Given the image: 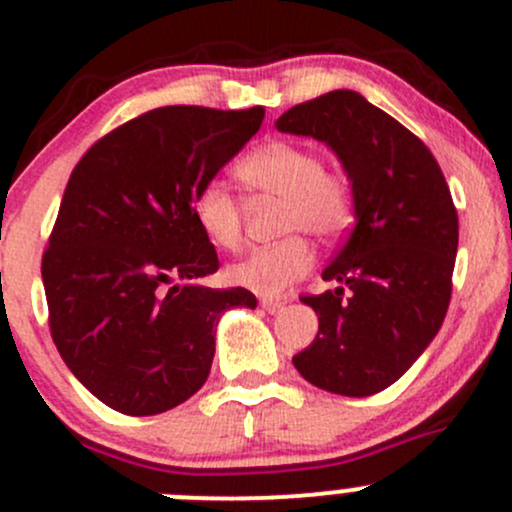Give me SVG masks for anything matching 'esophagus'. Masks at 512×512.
Instances as JSON below:
<instances>
[{
	"label": "esophagus",
	"mask_w": 512,
	"mask_h": 512,
	"mask_svg": "<svg viewBox=\"0 0 512 512\" xmlns=\"http://www.w3.org/2000/svg\"><path fill=\"white\" fill-rule=\"evenodd\" d=\"M260 306L267 311V314H277V311L284 309L282 301H277V299H260Z\"/></svg>",
	"instance_id": "obj_1"
}]
</instances>
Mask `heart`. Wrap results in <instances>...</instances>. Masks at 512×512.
I'll return each mask as SVG.
<instances>
[{
	"label": "heart",
	"instance_id": "heart-1",
	"mask_svg": "<svg viewBox=\"0 0 512 512\" xmlns=\"http://www.w3.org/2000/svg\"><path fill=\"white\" fill-rule=\"evenodd\" d=\"M238 179L252 191L284 198V233L336 238L351 225L353 196L346 181L324 171V161L304 144L274 139L245 154L235 166ZM193 220L213 245L238 250L242 213L238 198L220 181H208L193 198ZM316 255L301 235L252 250L230 265L228 277L260 297H279L314 270Z\"/></svg>",
	"mask_w": 512,
	"mask_h": 512
}]
</instances>
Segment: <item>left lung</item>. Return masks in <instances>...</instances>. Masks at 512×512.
<instances>
[{"instance_id":"1","label":"left lung","mask_w":512,"mask_h":512,"mask_svg":"<svg viewBox=\"0 0 512 512\" xmlns=\"http://www.w3.org/2000/svg\"><path fill=\"white\" fill-rule=\"evenodd\" d=\"M277 129L331 147L351 179L355 211L321 274L341 287L301 297L319 316V333L294 355V368L321 390L375 395L410 370L449 309L459 247L449 186L422 139L353 90L294 105Z\"/></svg>"}]
</instances>
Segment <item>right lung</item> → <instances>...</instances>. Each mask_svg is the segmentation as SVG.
I'll return each mask as SVG.
<instances>
[{
  "label": "right lung",
  "instance_id": "right-lung-1",
  "mask_svg": "<svg viewBox=\"0 0 512 512\" xmlns=\"http://www.w3.org/2000/svg\"><path fill=\"white\" fill-rule=\"evenodd\" d=\"M262 107H157L98 139L68 179L41 260L48 326L68 370L132 417L171 410L211 373L215 324L247 289H211L213 242L193 198L250 142Z\"/></svg>",
  "mask_w": 512,
  "mask_h": 512
}]
</instances>
